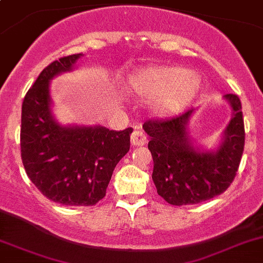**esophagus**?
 <instances>
[{
	"mask_svg": "<svg viewBox=\"0 0 263 263\" xmlns=\"http://www.w3.org/2000/svg\"><path fill=\"white\" fill-rule=\"evenodd\" d=\"M147 142V136L142 131H134L131 135V143L134 146H142Z\"/></svg>",
	"mask_w": 263,
	"mask_h": 263,
	"instance_id": "obj_1",
	"label": "esophagus"
}]
</instances>
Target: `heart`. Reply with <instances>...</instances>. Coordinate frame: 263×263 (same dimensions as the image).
<instances>
[{"mask_svg": "<svg viewBox=\"0 0 263 263\" xmlns=\"http://www.w3.org/2000/svg\"><path fill=\"white\" fill-rule=\"evenodd\" d=\"M135 96L149 101L158 116H174L193 102L202 89V79L180 66L141 68L127 79Z\"/></svg>", "mask_w": 263, "mask_h": 263, "instance_id": "obj_1", "label": "heart"}]
</instances>
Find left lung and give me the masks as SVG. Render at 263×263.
<instances>
[{
	"instance_id": "1",
	"label": "left lung",
	"mask_w": 263,
	"mask_h": 263,
	"mask_svg": "<svg viewBox=\"0 0 263 263\" xmlns=\"http://www.w3.org/2000/svg\"><path fill=\"white\" fill-rule=\"evenodd\" d=\"M231 107V120L215 148L209 149L193 140L190 121L197 108L163 121H146L143 129L151 140L154 158L152 180L157 193L175 206L211 200L226 191L239 166L245 146L241 101L224 95Z\"/></svg>"
}]
</instances>
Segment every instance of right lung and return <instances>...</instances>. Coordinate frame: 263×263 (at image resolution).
<instances>
[{
    "label": "right lung",
    "instance_id": "right-lung-1",
    "mask_svg": "<svg viewBox=\"0 0 263 263\" xmlns=\"http://www.w3.org/2000/svg\"><path fill=\"white\" fill-rule=\"evenodd\" d=\"M83 53L52 62L26 93L21 116V156L30 180L48 200L93 206L106 195L116 164L129 149L131 127L62 125L53 115L51 81L71 72Z\"/></svg>",
    "mask_w": 263,
    "mask_h": 263
}]
</instances>
